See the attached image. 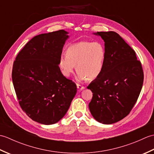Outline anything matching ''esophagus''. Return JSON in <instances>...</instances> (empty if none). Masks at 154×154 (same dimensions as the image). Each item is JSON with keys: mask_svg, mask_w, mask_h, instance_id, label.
I'll return each mask as SVG.
<instances>
[{"mask_svg": "<svg viewBox=\"0 0 154 154\" xmlns=\"http://www.w3.org/2000/svg\"><path fill=\"white\" fill-rule=\"evenodd\" d=\"M77 89H79V90H80V91H81V90H83L84 89H85V87H83V86H82V85H79V84H77Z\"/></svg>", "mask_w": 154, "mask_h": 154, "instance_id": "1", "label": "esophagus"}]
</instances>
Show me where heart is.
Wrapping results in <instances>:
<instances>
[{
    "mask_svg": "<svg viewBox=\"0 0 154 154\" xmlns=\"http://www.w3.org/2000/svg\"><path fill=\"white\" fill-rule=\"evenodd\" d=\"M106 51L100 42L82 40L70 44L65 55L59 58V67L63 76L70 77L75 69L77 79L81 81L96 79L102 73Z\"/></svg>",
    "mask_w": 154,
    "mask_h": 154,
    "instance_id": "heart-1",
    "label": "heart"
}]
</instances>
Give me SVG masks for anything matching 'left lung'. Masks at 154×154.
<instances>
[{
    "label": "left lung",
    "mask_w": 154,
    "mask_h": 154,
    "mask_svg": "<svg viewBox=\"0 0 154 154\" xmlns=\"http://www.w3.org/2000/svg\"><path fill=\"white\" fill-rule=\"evenodd\" d=\"M104 42L106 56L100 76L87 89L93 93L90 112L98 122L111 124L130 113L141 92L143 73L134 50L112 31L97 32Z\"/></svg>",
    "instance_id": "8db88e82"
}]
</instances>
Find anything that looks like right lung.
Returning a JSON list of instances; mask_svg holds the SVG:
<instances>
[{
	"mask_svg": "<svg viewBox=\"0 0 154 154\" xmlns=\"http://www.w3.org/2000/svg\"><path fill=\"white\" fill-rule=\"evenodd\" d=\"M69 33L60 30L35 35L19 52L12 72L13 85L23 111L35 122H59L77 93L76 84L59 67Z\"/></svg>",
	"mask_w": 154,
	"mask_h": 154,
	"instance_id": "1",
	"label": "right lung"
}]
</instances>
